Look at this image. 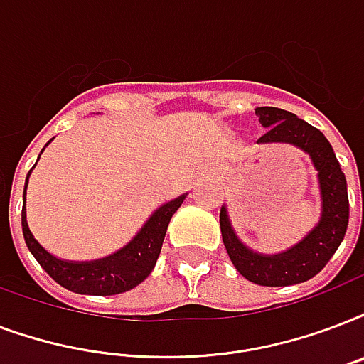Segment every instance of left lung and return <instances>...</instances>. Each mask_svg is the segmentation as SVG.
<instances>
[{
    "label": "left lung",
    "mask_w": 364,
    "mask_h": 364,
    "mask_svg": "<svg viewBox=\"0 0 364 364\" xmlns=\"http://www.w3.org/2000/svg\"><path fill=\"white\" fill-rule=\"evenodd\" d=\"M256 114L262 126L267 127V133L257 139V143H287L311 156L321 188V219L292 248L265 256L242 244L232 229L227 206H223L219 213L221 237L232 265L250 282L259 287L298 284L323 271L346 237L349 221L348 183L328 139L317 127L282 108L257 107Z\"/></svg>",
    "instance_id": "obj_1"
}]
</instances>
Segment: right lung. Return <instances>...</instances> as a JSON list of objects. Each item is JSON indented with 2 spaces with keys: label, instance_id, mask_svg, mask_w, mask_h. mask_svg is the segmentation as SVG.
<instances>
[{
  "label": "right lung",
  "instance_id": "add662e5",
  "mask_svg": "<svg viewBox=\"0 0 364 364\" xmlns=\"http://www.w3.org/2000/svg\"><path fill=\"white\" fill-rule=\"evenodd\" d=\"M28 177H30V171H28L26 185H24V202H26ZM185 196L187 194H181L173 200L162 204L124 248L93 262H68V259H59L49 254L28 229L24 204H22V235L32 256L60 287L76 294L114 296V294L132 290L151 274L160 256L171 215L181 206Z\"/></svg>",
  "mask_w": 364,
  "mask_h": 364
}]
</instances>
